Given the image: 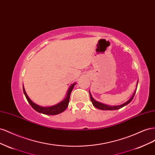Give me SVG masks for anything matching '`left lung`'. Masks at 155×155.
I'll return each mask as SVG.
<instances>
[{"instance_id":"1","label":"left lung","mask_w":155,"mask_h":155,"mask_svg":"<svg viewBox=\"0 0 155 155\" xmlns=\"http://www.w3.org/2000/svg\"><path fill=\"white\" fill-rule=\"evenodd\" d=\"M138 80L137 83V86H138ZM137 88H136V89H137ZM136 91H137V90H135V91H134V93H133V96H131V97L130 98V99H129L128 101H127L126 102L124 103V104H121V105H114V106H111V105H107V104H102V103H101V102L96 101V100L92 97V95H91V92H90V91H89V94H90V97H91V101H92V103L93 105L95 107L97 108V109H101V110H114L120 109H121V108H122V107H125V105H128V104H129V103H130L131 101H132V100L133 99L135 93H136Z\"/></svg>"}]
</instances>
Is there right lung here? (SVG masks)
I'll list each match as a JSON object with an SVG mask.
<instances>
[{"label":"right lung","mask_w":155,"mask_h":155,"mask_svg":"<svg viewBox=\"0 0 155 155\" xmlns=\"http://www.w3.org/2000/svg\"><path fill=\"white\" fill-rule=\"evenodd\" d=\"M76 84V83H74L69 87V88L68 89V91L67 92L66 96H65V97L61 101H60L59 103H58V104H55L54 105L50 106V107L39 106L38 105L35 104V103L33 102L30 99L28 96L27 95V94L25 91V89L24 88V86H23V92H24V94L26 96V100H28V101L30 105L32 107L33 109H34L35 110L39 112V113H42V114H46V115H56V114H59L60 113H61V112H63L64 110H65V109L67 108V107L68 105L70 94H71L72 89Z\"/></svg>","instance_id":"right-lung-1"}]
</instances>
